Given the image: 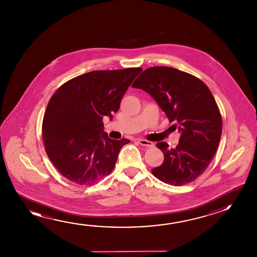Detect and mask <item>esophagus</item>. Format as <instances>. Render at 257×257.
<instances>
[{"mask_svg": "<svg viewBox=\"0 0 257 257\" xmlns=\"http://www.w3.org/2000/svg\"><path fill=\"white\" fill-rule=\"evenodd\" d=\"M138 143H139L141 145L145 146V147L152 148L154 146V143L150 142V141H147V140L139 139L138 140Z\"/></svg>", "mask_w": 257, "mask_h": 257, "instance_id": "obj_1", "label": "esophagus"}]
</instances>
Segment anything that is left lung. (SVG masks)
Returning <instances> with one entry per match:
<instances>
[{
	"instance_id": "obj_1",
	"label": "left lung",
	"mask_w": 257,
	"mask_h": 257,
	"mask_svg": "<svg viewBox=\"0 0 257 257\" xmlns=\"http://www.w3.org/2000/svg\"><path fill=\"white\" fill-rule=\"evenodd\" d=\"M132 87L149 93L181 133L176 149L165 142L156 144L164 161L152 174L169 185L195 180L210 165L222 131L221 114L209 88L195 76L165 66L145 70Z\"/></svg>"
}]
</instances>
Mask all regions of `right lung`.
<instances>
[{"label": "right lung", "mask_w": 257, "mask_h": 257, "mask_svg": "<svg viewBox=\"0 0 257 257\" xmlns=\"http://www.w3.org/2000/svg\"><path fill=\"white\" fill-rule=\"evenodd\" d=\"M142 68L93 71L68 80L48 102L42 124L48 158L63 177L92 185L114 169L127 139H110L102 119L113 118Z\"/></svg>", "instance_id": "obj_1"}]
</instances>
